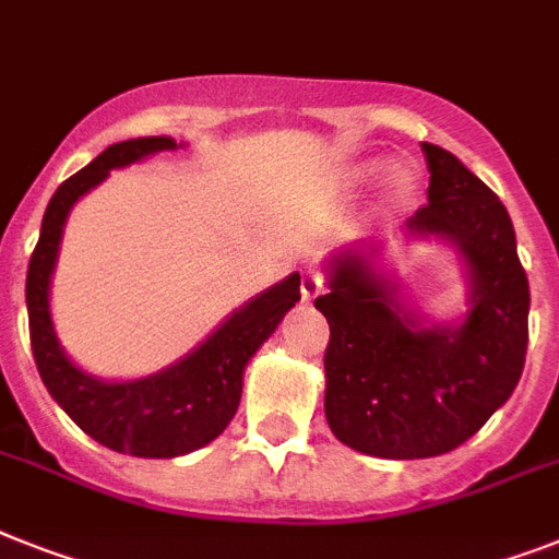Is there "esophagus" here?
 Segmentation results:
<instances>
[{"mask_svg":"<svg viewBox=\"0 0 559 559\" xmlns=\"http://www.w3.org/2000/svg\"><path fill=\"white\" fill-rule=\"evenodd\" d=\"M322 294V276L317 271L302 274V302H313Z\"/></svg>","mask_w":559,"mask_h":559,"instance_id":"esophagus-1","label":"esophagus"}]
</instances>
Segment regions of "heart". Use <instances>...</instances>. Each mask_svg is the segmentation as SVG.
Segmentation results:
<instances>
[{"mask_svg":"<svg viewBox=\"0 0 559 559\" xmlns=\"http://www.w3.org/2000/svg\"><path fill=\"white\" fill-rule=\"evenodd\" d=\"M385 168H389V174H385V188H389L391 197H394V200H405V197H412L414 188H417V182H419L417 170H414L408 163L385 165V159H380V156L348 165V168L340 174V186H343V191H359V188L371 186L373 179L380 177Z\"/></svg>","mask_w":559,"mask_h":559,"instance_id":"heart-1","label":"heart"}]
</instances>
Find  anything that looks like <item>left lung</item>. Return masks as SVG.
<instances>
[{"mask_svg":"<svg viewBox=\"0 0 559 559\" xmlns=\"http://www.w3.org/2000/svg\"><path fill=\"white\" fill-rule=\"evenodd\" d=\"M431 182L396 230L403 242H442L460 257L465 313L428 317L408 297L389 239H354L322 262L329 294L325 419L348 449L382 460L449 454L506 405L528 345V280L514 225L491 188L454 154L423 142Z\"/></svg>","mask_w":559,"mask_h":559,"instance_id":"8db88e82","label":"left lung"}]
</instances>
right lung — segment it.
<instances>
[{"mask_svg": "<svg viewBox=\"0 0 559 559\" xmlns=\"http://www.w3.org/2000/svg\"><path fill=\"white\" fill-rule=\"evenodd\" d=\"M177 147L186 142L170 136L124 140L64 179L45 207L25 283L31 345L48 394L105 449L147 460L191 454L223 435L239 408L248 362L299 302V274L294 271L234 308L186 357L133 380H103L68 357L50 317V283L73 205L103 186L110 170Z\"/></svg>", "mask_w": 559, "mask_h": 559, "instance_id": "obj_1", "label": "right lung"}]
</instances>
